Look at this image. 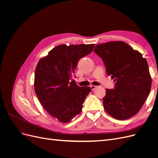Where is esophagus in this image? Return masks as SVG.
Masks as SVG:
<instances>
[{"instance_id":"obj_1","label":"esophagus","mask_w":158,"mask_h":158,"mask_svg":"<svg viewBox=\"0 0 158 158\" xmlns=\"http://www.w3.org/2000/svg\"><path fill=\"white\" fill-rule=\"evenodd\" d=\"M90 88H91V89H92V90H94V89H95V88H97V86H96V85H90Z\"/></svg>"}]
</instances>
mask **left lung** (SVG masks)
<instances>
[{
  "mask_svg": "<svg viewBox=\"0 0 158 158\" xmlns=\"http://www.w3.org/2000/svg\"><path fill=\"white\" fill-rule=\"evenodd\" d=\"M94 51L102 59L107 75L115 82L114 89H106L103 98L105 110L118 120L135 116L151 89L152 78L146 59L121 41L98 44Z\"/></svg>",
  "mask_w": 158,
  "mask_h": 158,
  "instance_id": "1",
  "label": "left lung"
}]
</instances>
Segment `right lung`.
<instances>
[{
  "label": "right lung",
  "mask_w": 158,
  "mask_h": 158,
  "mask_svg": "<svg viewBox=\"0 0 158 158\" xmlns=\"http://www.w3.org/2000/svg\"><path fill=\"white\" fill-rule=\"evenodd\" d=\"M95 44L60 45L40 60L34 88L44 108L61 123L80 114L90 87H80L72 79L79 60L92 52Z\"/></svg>",
  "instance_id": "1"
}]
</instances>
